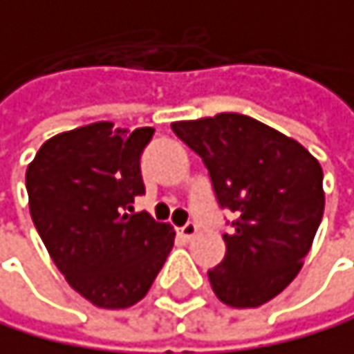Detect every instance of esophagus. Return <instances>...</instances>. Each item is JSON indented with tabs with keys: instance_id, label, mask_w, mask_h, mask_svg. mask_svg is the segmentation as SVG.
I'll return each mask as SVG.
<instances>
[{
	"instance_id": "esophagus-1",
	"label": "esophagus",
	"mask_w": 354,
	"mask_h": 354,
	"mask_svg": "<svg viewBox=\"0 0 354 354\" xmlns=\"http://www.w3.org/2000/svg\"><path fill=\"white\" fill-rule=\"evenodd\" d=\"M196 231H198V227H196V223H186L181 229H179V236L183 238V240H192L194 236H196Z\"/></svg>"
}]
</instances>
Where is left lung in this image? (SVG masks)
<instances>
[{"label":"left lung","instance_id":"left-lung-1","mask_svg":"<svg viewBox=\"0 0 354 354\" xmlns=\"http://www.w3.org/2000/svg\"><path fill=\"white\" fill-rule=\"evenodd\" d=\"M173 131L203 160L221 207L238 214L225 259L207 272L229 307H259L299 274L324 212L322 168L296 140L259 120L223 112L179 120Z\"/></svg>","mask_w":354,"mask_h":354}]
</instances>
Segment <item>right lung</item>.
I'll return each mask as SVG.
<instances>
[{
    "label": "right lung",
    "instance_id": "1",
    "mask_svg": "<svg viewBox=\"0 0 354 354\" xmlns=\"http://www.w3.org/2000/svg\"><path fill=\"white\" fill-rule=\"evenodd\" d=\"M153 131L108 120L62 131L26 173L40 240L68 286L101 309L145 299L175 242L171 225L131 207L145 194L140 156Z\"/></svg>",
    "mask_w": 354,
    "mask_h": 354
}]
</instances>
